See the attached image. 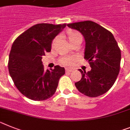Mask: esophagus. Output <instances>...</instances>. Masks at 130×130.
<instances>
[{"instance_id":"1","label":"esophagus","mask_w":130,"mask_h":130,"mask_svg":"<svg viewBox=\"0 0 130 130\" xmlns=\"http://www.w3.org/2000/svg\"><path fill=\"white\" fill-rule=\"evenodd\" d=\"M66 72H72V70L70 68H66Z\"/></svg>"}]
</instances>
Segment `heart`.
<instances>
[{"label": "heart", "mask_w": 130, "mask_h": 130, "mask_svg": "<svg viewBox=\"0 0 130 130\" xmlns=\"http://www.w3.org/2000/svg\"><path fill=\"white\" fill-rule=\"evenodd\" d=\"M58 38L55 39L53 42V45L54 43L56 41ZM68 39H69L70 42L73 43L74 42L76 41L77 40H82V35L80 33H79L78 31H70L68 33ZM77 60V57L76 56H62L60 58V62L61 64H62L64 66H72L74 64V63L76 62Z\"/></svg>", "instance_id": "b5f03b06"}]
</instances>
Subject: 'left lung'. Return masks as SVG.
<instances>
[{
  "label": "left lung",
  "mask_w": 130,
  "mask_h": 130,
  "mask_svg": "<svg viewBox=\"0 0 130 130\" xmlns=\"http://www.w3.org/2000/svg\"><path fill=\"white\" fill-rule=\"evenodd\" d=\"M79 31L85 41L84 58L91 70L82 73L80 81L75 83L79 92L87 97H96L108 91L114 85L120 72L121 51L112 33L92 21L68 24Z\"/></svg>",
  "instance_id": "obj_1"
}]
</instances>
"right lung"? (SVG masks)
I'll return each mask as SVG.
<instances>
[{"label": "right lung", "instance_id": "add662e5", "mask_svg": "<svg viewBox=\"0 0 130 130\" xmlns=\"http://www.w3.org/2000/svg\"><path fill=\"white\" fill-rule=\"evenodd\" d=\"M66 26L38 24L15 39L8 60V70L21 93L33 101H44L56 92L58 81L65 74L64 68L44 70L43 56L51 51L52 41Z\"/></svg>", "mask_w": 130, "mask_h": 130}]
</instances>
